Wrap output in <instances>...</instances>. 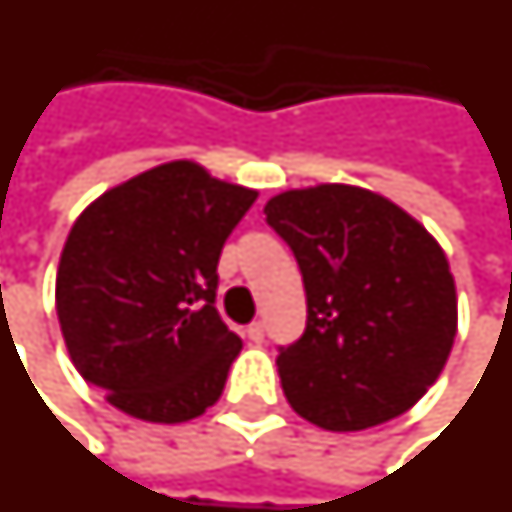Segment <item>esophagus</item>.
Here are the masks:
<instances>
[{
	"label": "esophagus",
	"instance_id": "1",
	"mask_svg": "<svg viewBox=\"0 0 512 512\" xmlns=\"http://www.w3.org/2000/svg\"><path fill=\"white\" fill-rule=\"evenodd\" d=\"M246 336H249V339H252L255 344H260L263 339H266V328H263V323H260V320H255V323L246 328Z\"/></svg>",
	"mask_w": 512,
	"mask_h": 512
}]
</instances>
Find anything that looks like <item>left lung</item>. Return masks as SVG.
Masks as SVG:
<instances>
[{"label": "left lung", "instance_id": "obj_1", "mask_svg": "<svg viewBox=\"0 0 512 512\" xmlns=\"http://www.w3.org/2000/svg\"><path fill=\"white\" fill-rule=\"evenodd\" d=\"M306 290L301 339L279 347L290 407L328 431L407 412L456 339V285L426 227L369 189L320 184L266 203Z\"/></svg>", "mask_w": 512, "mask_h": 512}]
</instances>
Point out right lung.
<instances>
[{
  "label": "right lung",
  "mask_w": 512,
  "mask_h": 512,
  "mask_svg": "<svg viewBox=\"0 0 512 512\" xmlns=\"http://www.w3.org/2000/svg\"><path fill=\"white\" fill-rule=\"evenodd\" d=\"M255 200L181 160L108 189L78 217L56 314L75 369L113 407L184 423L222 396L241 339L214 306L217 266Z\"/></svg>",
  "instance_id": "obj_1"
}]
</instances>
